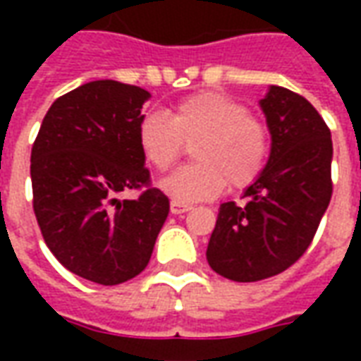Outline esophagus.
I'll list each match as a JSON object with an SVG mask.
<instances>
[{"mask_svg":"<svg viewBox=\"0 0 361 361\" xmlns=\"http://www.w3.org/2000/svg\"><path fill=\"white\" fill-rule=\"evenodd\" d=\"M170 211H172V214H181V212L191 211V204L180 203V201H172V203H170Z\"/></svg>","mask_w":361,"mask_h":361,"instance_id":"obj_1","label":"esophagus"}]
</instances>
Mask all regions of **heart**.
<instances>
[{"instance_id":"b5f03b06","label":"heart","mask_w":361,"mask_h":361,"mask_svg":"<svg viewBox=\"0 0 361 361\" xmlns=\"http://www.w3.org/2000/svg\"><path fill=\"white\" fill-rule=\"evenodd\" d=\"M142 160L157 172H168L185 145L193 147V164L173 172L162 189L173 201L212 199L230 183L245 189L265 172L271 154V129L232 96L199 92L173 106L170 116L147 114L137 127Z\"/></svg>"}]
</instances>
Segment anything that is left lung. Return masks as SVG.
Returning <instances> with one entry per match:
<instances>
[{"label": "left lung", "instance_id": "obj_1", "mask_svg": "<svg viewBox=\"0 0 361 361\" xmlns=\"http://www.w3.org/2000/svg\"><path fill=\"white\" fill-rule=\"evenodd\" d=\"M261 108L272 137L269 164L245 189V203L220 204L207 247L212 271L235 282L271 279L294 265L333 195V141L319 111L284 87H271Z\"/></svg>", "mask_w": 361, "mask_h": 361}]
</instances>
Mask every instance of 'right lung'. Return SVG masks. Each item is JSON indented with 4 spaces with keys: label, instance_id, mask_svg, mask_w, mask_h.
Listing matches in <instances>:
<instances>
[{
    "label": "right lung",
    "instance_id": "obj_1",
    "mask_svg": "<svg viewBox=\"0 0 361 361\" xmlns=\"http://www.w3.org/2000/svg\"><path fill=\"white\" fill-rule=\"evenodd\" d=\"M149 96L110 79L87 82L51 104L30 152L44 242L67 271L104 286L145 271L170 211L137 145ZM121 190L140 197L118 202Z\"/></svg>",
    "mask_w": 361,
    "mask_h": 361
}]
</instances>
